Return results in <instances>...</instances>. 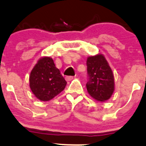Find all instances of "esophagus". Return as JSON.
<instances>
[{
    "label": "esophagus",
    "mask_w": 146,
    "mask_h": 146,
    "mask_svg": "<svg viewBox=\"0 0 146 146\" xmlns=\"http://www.w3.org/2000/svg\"><path fill=\"white\" fill-rule=\"evenodd\" d=\"M74 78L75 77H73V76H66V77H65V80H66L67 81H71V80H73Z\"/></svg>",
    "instance_id": "obj_1"
}]
</instances>
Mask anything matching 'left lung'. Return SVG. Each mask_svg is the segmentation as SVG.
<instances>
[{
  "mask_svg": "<svg viewBox=\"0 0 146 146\" xmlns=\"http://www.w3.org/2000/svg\"><path fill=\"white\" fill-rule=\"evenodd\" d=\"M86 65L88 93L99 102L108 100L114 92V78L107 60L103 54H96L87 58Z\"/></svg>",
  "mask_w": 146,
  "mask_h": 146,
  "instance_id": "1",
  "label": "left lung"
}]
</instances>
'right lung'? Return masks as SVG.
I'll return each instance as SVG.
<instances>
[{
  "instance_id": "obj_1",
  "label": "right lung",
  "mask_w": 146,
  "mask_h": 146,
  "mask_svg": "<svg viewBox=\"0 0 146 146\" xmlns=\"http://www.w3.org/2000/svg\"><path fill=\"white\" fill-rule=\"evenodd\" d=\"M66 84L65 78L50 57L40 58L30 73V88L35 96L43 102L51 100L59 94Z\"/></svg>"
}]
</instances>
